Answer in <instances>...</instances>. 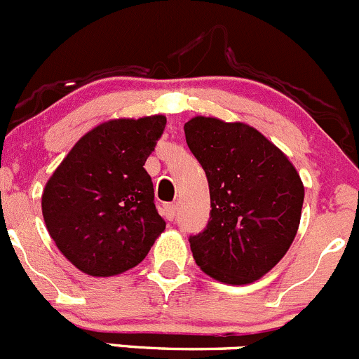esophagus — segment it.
Masks as SVG:
<instances>
[{"label":"esophagus","instance_id":"obj_1","mask_svg":"<svg viewBox=\"0 0 359 359\" xmlns=\"http://www.w3.org/2000/svg\"><path fill=\"white\" fill-rule=\"evenodd\" d=\"M163 215H165L168 220L175 219V215H177L175 203H166V205H163Z\"/></svg>","mask_w":359,"mask_h":359}]
</instances>
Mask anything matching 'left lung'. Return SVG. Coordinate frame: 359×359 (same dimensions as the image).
Listing matches in <instances>:
<instances>
[{
	"mask_svg": "<svg viewBox=\"0 0 359 359\" xmlns=\"http://www.w3.org/2000/svg\"><path fill=\"white\" fill-rule=\"evenodd\" d=\"M186 142L210 187V220L189 238L201 271L227 285L260 280L285 257L300 224L304 186L290 159L259 130L196 116Z\"/></svg>",
	"mask_w": 359,
	"mask_h": 359,
	"instance_id": "1",
	"label": "left lung"
}]
</instances>
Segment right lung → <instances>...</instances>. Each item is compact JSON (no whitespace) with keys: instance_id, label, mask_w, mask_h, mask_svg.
<instances>
[{"instance_id":"right-lung-1","label":"right lung","mask_w":359,"mask_h":359,"mask_svg":"<svg viewBox=\"0 0 359 359\" xmlns=\"http://www.w3.org/2000/svg\"><path fill=\"white\" fill-rule=\"evenodd\" d=\"M165 125L161 114L102 123L74 144L46 182V229L83 273L106 278L132 269L165 231L144 168Z\"/></svg>"}]
</instances>
